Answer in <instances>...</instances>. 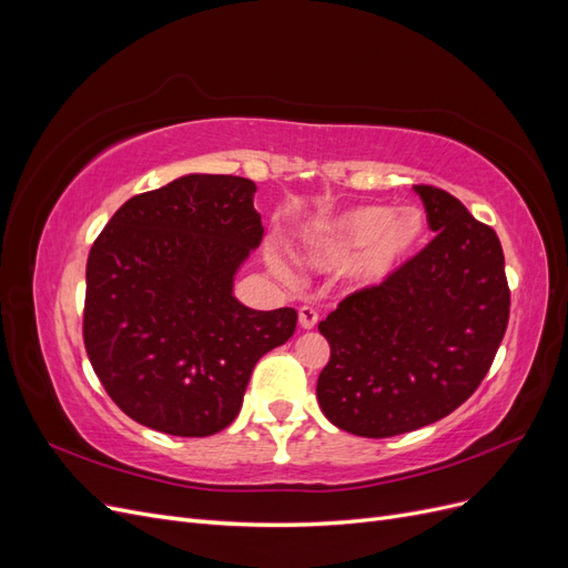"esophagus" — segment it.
<instances>
[{
    "label": "esophagus",
    "instance_id": "34e87169",
    "mask_svg": "<svg viewBox=\"0 0 568 568\" xmlns=\"http://www.w3.org/2000/svg\"><path fill=\"white\" fill-rule=\"evenodd\" d=\"M317 320H320V315L313 311L311 305L298 307V324H301V329H315Z\"/></svg>",
    "mask_w": 568,
    "mask_h": 568
}]
</instances>
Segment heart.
Listing matches in <instances>:
<instances>
[{
  "label": "heart",
  "instance_id": "heart-1",
  "mask_svg": "<svg viewBox=\"0 0 568 568\" xmlns=\"http://www.w3.org/2000/svg\"><path fill=\"white\" fill-rule=\"evenodd\" d=\"M426 242V215L405 205H353L307 230L296 244L298 261L315 272L346 267L355 288H376L400 274ZM274 272L288 277L280 257H270Z\"/></svg>",
  "mask_w": 568,
  "mask_h": 568
}]
</instances>
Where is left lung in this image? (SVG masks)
<instances>
[{
    "label": "left lung",
    "instance_id": "1",
    "mask_svg": "<svg viewBox=\"0 0 568 568\" xmlns=\"http://www.w3.org/2000/svg\"><path fill=\"white\" fill-rule=\"evenodd\" d=\"M436 239L390 282L320 322L332 357L317 400L343 432L388 438L448 417L484 382L509 320L497 234L464 203L417 184Z\"/></svg>",
    "mask_w": 568,
    "mask_h": 568
}]
</instances>
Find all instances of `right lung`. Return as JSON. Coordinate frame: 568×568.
<instances>
[{
    "label": "right lung",
    "instance_id": "right-lung-1",
    "mask_svg": "<svg viewBox=\"0 0 568 568\" xmlns=\"http://www.w3.org/2000/svg\"><path fill=\"white\" fill-rule=\"evenodd\" d=\"M255 182L189 173L132 196L88 257L84 348L113 403L161 434L203 438L242 409L257 359L296 329L253 311L236 272L261 246Z\"/></svg>",
    "mask_w": 568,
    "mask_h": 568
}]
</instances>
